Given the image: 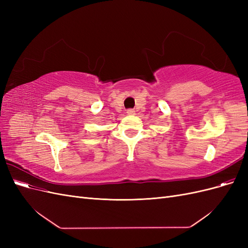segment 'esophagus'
Listing matches in <instances>:
<instances>
[{
    "label": "esophagus",
    "mask_w": 248,
    "mask_h": 248,
    "mask_svg": "<svg viewBox=\"0 0 248 248\" xmlns=\"http://www.w3.org/2000/svg\"><path fill=\"white\" fill-rule=\"evenodd\" d=\"M127 114H128V115H133L134 114V110L133 109H127Z\"/></svg>",
    "instance_id": "1"
}]
</instances>
